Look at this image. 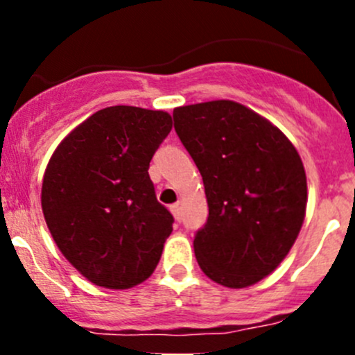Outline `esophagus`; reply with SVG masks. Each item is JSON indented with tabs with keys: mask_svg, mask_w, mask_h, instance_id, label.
I'll use <instances>...</instances> for the list:
<instances>
[{
	"mask_svg": "<svg viewBox=\"0 0 355 355\" xmlns=\"http://www.w3.org/2000/svg\"><path fill=\"white\" fill-rule=\"evenodd\" d=\"M170 209H171V213H173L175 220H180V211H182V207H180V202H175V204H171V206H170Z\"/></svg>",
	"mask_w": 355,
	"mask_h": 355,
	"instance_id": "esophagus-1",
	"label": "esophagus"
}]
</instances>
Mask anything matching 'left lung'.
<instances>
[{
	"mask_svg": "<svg viewBox=\"0 0 355 355\" xmlns=\"http://www.w3.org/2000/svg\"><path fill=\"white\" fill-rule=\"evenodd\" d=\"M173 120L209 207L196 259L216 284L250 287L277 270L302 228V159L280 128L230 99L180 106Z\"/></svg>",
	"mask_w": 355,
	"mask_h": 355,
	"instance_id": "1",
	"label": "left lung"
}]
</instances>
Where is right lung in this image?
I'll use <instances>...</instances> for the list:
<instances>
[{
  "label": "right lung",
  "mask_w": 355,
  "mask_h": 355,
  "mask_svg": "<svg viewBox=\"0 0 355 355\" xmlns=\"http://www.w3.org/2000/svg\"><path fill=\"white\" fill-rule=\"evenodd\" d=\"M171 125L166 111L110 106L75 127L46 166V225L94 285L135 287L159 263L173 216L157 202L148 170Z\"/></svg>",
  "instance_id": "right-lung-1"
}]
</instances>
